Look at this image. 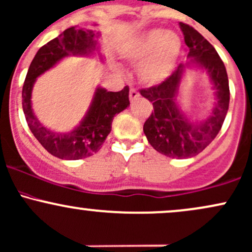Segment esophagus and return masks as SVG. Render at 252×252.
<instances>
[{"mask_svg": "<svg viewBox=\"0 0 252 252\" xmlns=\"http://www.w3.org/2000/svg\"><path fill=\"white\" fill-rule=\"evenodd\" d=\"M129 98H130V101L136 100V99L140 98V93L137 92V90H135V88H131L130 92H129Z\"/></svg>", "mask_w": 252, "mask_h": 252, "instance_id": "1", "label": "esophagus"}]
</instances>
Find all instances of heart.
<instances>
[{
  "label": "heart",
  "instance_id": "b5f03b06",
  "mask_svg": "<svg viewBox=\"0 0 252 252\" xmlns=\"http://www.w3.org/2000/svg\"><path fill=\"white\" fill-rule=\"evenodd\" d=\"M182 41L178 34L164 30L146 32L128 45L126 56L142 64L139 76L145 84L156 85L170 75L181 55Z\"/></svg>",
  "mask_w": 252,
  "mask_h": 252
}]
</instances>
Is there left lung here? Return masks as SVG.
I'll use <instances>...</instances> for the list:
<instances>
[{
	"mask_svg": "<svg viewBox=\"0 0 252 252\" xmlns=\"http://www.w3.org/2000/svg\"><path fill=\"white\" fill-rule=\"evenodd\" d=\"M184 34L188 56L208 70L218 103L213 115L200 124L189 123L176 105L183 65H178L161 84L140 90L141 95L153 104L151 116L143 124L148 142L159 153L173 159H185L197 156L219 134L229 104L228 77L222 60L201 33L190 25L179 23Z\"/></svg>",
	"mask_w": 252,
	"mask_h": 252,
	"instance_id": "obj_1",
	"label": "left lung"
}]
</instances>
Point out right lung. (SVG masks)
Here are the masks:
<instances>
[{
    "label": "right lung",
    "instance_id": "1",
    "mask_svg": "<svg viewBox=\"0 0 252 252\" xmlns=\"http://www.w3.org/2000/svg\"><path fill=\"white\" fill-rule=\"evenodd\" d=\"M93 35L92 31H84L76 26L63 31L62 34L38 50L24 82L23 109L30 130L50 154L60 159L79 160L96 153L111 131L113 117L130 104L128 86L120 92H107L98 88L85 120L75 130L68 134L48 130L33 115L31 92L35 79L69 54H90L95 45Z\"/></svg>",
    "mask_w": 252,
    "mask_h": 252
}]
</instances>
